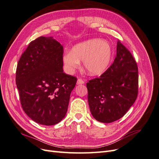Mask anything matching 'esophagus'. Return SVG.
Segmentation results:
<instances>
[{
    "label": "esophagus",
    "instance_id": "obj_1",
    "mask_svg": "<svg viewBox=\"0 0 159 159\" xmlns=\"http://www.w3.org/2000/svg\"><path fill=\"white\" fill-rule=\"evenodd\" d=\"M84 84V81L82 79H78L77 81V84L78 85H82Z\"/></svg>",
    "mask_w": 159,
    "mask_h": 159
}]
</instances>
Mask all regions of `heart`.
Listing matches in <instances>:
<instances>
[{
	"instance_id": "obj_1",
	"label": "heart",
	"mask_w": 159,
	"mask_h": 159,
	"mask_svg": "<svg viewBox=\"0 0 159 159\" xmlns=\"http://www.w3.org/2000/svg\"><path fill=\"white\" fill-rule=\"evenodd\" d=\"M113 56V48L107 40L91 39L75 45L66 52L62 61L66 70L72 73L83 61L84 68L90 75H99L107 70Z\"/></svg>"
}]
</instances>
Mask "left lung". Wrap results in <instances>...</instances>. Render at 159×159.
Wrapping results in <instances>:
<instances>
[{"instance_id": "8db88e82", "label": "left lung", "mask_w": 159, "mask_h": 159, "mask_svg": "<svg viewBox=\"0 0 159 159\" xmlns=\"http://www.w3.org/2000/svg\"><path fill=\"white\" fill-rule=\"evenodd\" d=\"M138 68L132 54L119 41L113 63L99 78L87 83L90 111L97 121L109 123L121 118L138 94Z\"/></svg>"}]
</instances>
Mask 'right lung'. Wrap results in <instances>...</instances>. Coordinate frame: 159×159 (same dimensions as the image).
Returning a JSON list of instances; mask_svg holds the SVG:
<instances>
[{"instance_id": "1", "label": "right lung", "mask_w": 159, "mask_h": 159, "mask_svg": "<svg viewBox=\"0 0 159 159\" xmlns=\"http://www.w3.org/2000/svg\"><path fill=\"white\" fill-rule=\"evenodd\" d=\"M63 46L53 37L32 41L18 61L16 84L24 111L34 121L54 125L65 117L75 77L63 70Z\"/></svg>"}]
</instances>
